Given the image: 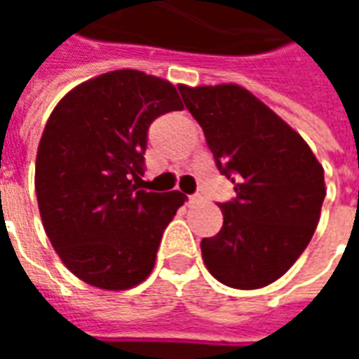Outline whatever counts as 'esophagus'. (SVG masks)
Returning <instances> with one entry per match:
<instances>
[{"label": "esophagus", "mask_w": 359, "mask_h": 359, "mask_svg": "<svg viewBox=\"0 0 359 359\" xmlns=\"http://www.w3.org/2000/svg\"><path fill=\"white\" fill-rule=\"evenodd\" d=\"M203 200V196L202 194H192V196H188V202L190 203H198V202H202Z\"/></svg>", "instance_id": "esophagus-1"}]
</instances>
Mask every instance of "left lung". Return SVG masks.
I'll use <instances>...</instances> for the list:
<instances>
[{
  "mask_svg": "<svg viewBox=\"0 0 359 359\" xmlns=\"http://www.w3.org/2000/svg\"><path fill=\"white\" fill-rule=\"evenodd\" d=\"M215 165L234 184L223 226L203 238V264L241 290L271 285L300 257L325 200L323 167L300 134L236 84L179 86Z\"/></svg>",
  "mask_w": 359,
  "mask_h": 359,
  "instance_id": "8db88e82",
  "label": "left lung"
}]
</instances>
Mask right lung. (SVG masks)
<instances>
[{
	"mask_svg": "<svg viewBox=\"0 0 359 359\" xmlns=\"http://www.w3.org/2000/svg\"><path fill=\"white\" fill-rule=\"evenodd\" d=\"M180 109L171 82L123 69L82 82L48 118L36 156L38 208L51 246L84 283L125 290L154 269L187 196L136 184L149 125Z\"/></svg>",
	"mask_w": 359,
	"mask_h": 359,
	"instance_id": "add662e5",
	"label": "right lung"
}]
</instances>
